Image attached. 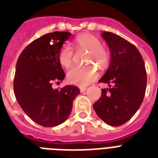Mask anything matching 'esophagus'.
Returning <instances> with one entry per match:
<instances>
[{"label":"esophagus","instance_id":"1","mask_svg":"<svg viewBox=\"0 0 158 158\" xmlns=\"http://www.w3.org/2000/svg\"><path fill=\"white\" fill-rule=\"evenodd\" d=\"M86 89H87L86 87H79V90H80V92H81V93H83V92L85 91Z\"/></svg>","mask_w":158,"mask_h":158}]
</instances>
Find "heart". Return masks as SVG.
<instances>
[{
	"label": "heart",
	"mask_w": 158,
	"mask_h": 158,
	"mask_svg": "<svg viewBox=\"0 0 158 158\" xmlns=\"http://www.w3.org/2000/svg\"><path fill=\"white\" fill-rule=\"evenodd\" d=\"M74 48L76 50L89 51L87 61L97 62L100 67L108 64L110 54L104 47L101 45L100 40L96 36L89 33H82L74 40ZM74 52L68 45H63L58 52V60L61 66L69 68L73 61ZM99 74L98 69L94 66L73 67L67 74V80L69 84L77 86L84 87L96 80Z\"/></svg>",
	"instance_id": "heart-1"
}]
</instances>
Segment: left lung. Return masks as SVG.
Returning a JSON list of instances; mask_svg holds the SVG:
<instances>
[{
    "instance_id": "1",
    "label": "left lung",
    "mask_w": 158,
    "mask_h": 158,
    "mask_svg": "<svg viewBox=\"0 0 158 158\" xmlns=\"http://www.w3.org/2000/svg\"><path fill=\"white\" fill-rule=\"evenodd\" d=\"M102 37L110 48V63L99 82L109 84L94 104L98 117L111 126H120L135 115L144 98L147 73L135 46L110 32Z\"/></svg>"
}]
</instances>
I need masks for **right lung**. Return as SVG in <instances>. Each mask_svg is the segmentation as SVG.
<instances>
[{
  "instance_id": "right-lung-1",
  "label": "right lung",
  "mask_w": 158,
  "mask_h": 158,
  "mask_svg": "<svg viewBox=\"0 0 158 158\" xmlns=\"http://www.w3.org/2000/svg\"><path fill=\"white\" fill-rule=\"evenodd\" d=\"M69 32L47 33L28 44L19 56L14 78V91L20 107L31 120L43 127H54L65 121L79 89L66 85L53 89L65 74L58 60Z\"/></svg>"
}]
</instances>
